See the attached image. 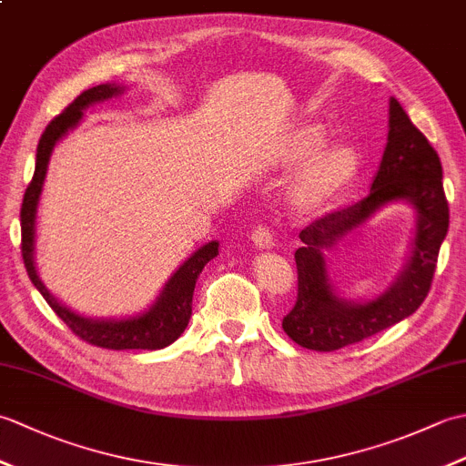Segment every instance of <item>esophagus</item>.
Instances as JSON below:
<instances>
[{"label":"esophagus","mask_w":466,"mask_h":466,"mask_svg":"<svg viewBox=\"0 0 466 466\" xmlns=\"http://www.w3.org/2000/svg\"><path fill=\"white\" fill-rule=\"evenodd\" d=\"M252 242L256 248H272L274 246V236L270 232V228L266 226H256L252 230Z\"/></svg>","instance_id":"1"}]
</instances>
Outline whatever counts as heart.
Wrapping results in <instances>:
<instances>
[{
	"label": "heart",
	"mask_w": 466,
	"mask_h": 466,
	"mask_svg": "<svg viewBox=\"0 0 466 466\" xmlns=\"http://www.w3.org/2000/svg\"><path fill=\"white\" fill-rule=\"evenodd\" d=\"M324 130L319 126H309L294 136L290 146V160L302 164L320 150L324 144ZM359 157L346 146L326 147L309 167L299 176L292 198L300 208H314L329 200L330 196L340 190L344 184H349L352 174L356 172Z\"/></svg>",
	"instance_id": "heart-1"
}]
</instances>
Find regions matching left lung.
I'll return each instance as SVG.
<instances>
[{"label": "left lung", "mask_w": 466, "mask_h": 466, "mask_svg": "<svg viewBox=\"0 0 466 466\" xmlns=\"http://www.w3.org/2000/svg\"><path fill=\"white\" fill-rule=\"evenodd\" d=\"M389 116V142L370 194L319 218L299 234L302 248L294 254L299 296L284 316L282 329L304 349L330 352L370 339L410 316L431 290L441 244L449 230L441 157L394 97ZM390 201H409L418 210V232L408 266L389 291L369 303L339 299L325 274L323 250Z\"/></svg>", "instance_id": "left-lung-1"}]
</instances>
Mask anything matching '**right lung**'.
Instances as JSON below:
<instances>
[{
	"label": "right lung",
	"mask_w": 466,
	"mask_h": 466,
	"mask_svg": "<svg viewBox=\"0 0 466 466\" xmlns=\"http://www.w3.org/2000/svg\"><path fill=\"white\" fill-rule=\"evenodd\" d=\"M122 92L124 87L117 84H102L90 87V90L77 96L62 114L56 116L46 127L42 137H39L35 154V172L24 194L22 212H19V218H22V256L29 280L34 282L39 294L46 299V302L52 306V310L67 324V329H72V332L76 336H80L82 340L110 350H160L166 349L167 344H172L177 336L186 330L187 320H190L192 316V296L198 276H200L204 266L218 256L216 240L204 244L202 248H198L190 258L172 274V279L166 282L164 290L157 296V300L144 314H136L122 320H94L66 309L64 304H59L54 296L49 294L44 282L39 280L34 262L35 212L54 146L62 140L67 130H72V127L77 126L87 106L110 100V97L120 96Z\"/></svg>",
	"instance_id": "obj_1"
}]
</instances>
